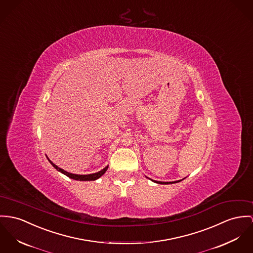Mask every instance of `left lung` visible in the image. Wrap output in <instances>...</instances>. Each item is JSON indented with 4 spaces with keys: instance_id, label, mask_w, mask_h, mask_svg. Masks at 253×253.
<instances>
[{
    "instance_id": "left-lung-1",
    "label": "left lung",
    "mask_w": 253,
    "mask_h": 253,
    "mask_svg": "<svg viewBox=\"0 0 253 253\" xmlns=\"http://www.w3.org/2000/svg\"><path fill=\"white\" fill-rule=\"evenodd\" d=\"M153 182L158 183V184H172V183H177V182H180L181 180H178V181H174V182H161V181H155V180H152Z\"/></svg>"
}]
</instances>
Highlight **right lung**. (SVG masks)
Masks as SVG:
<instances>
[{"label": "right lung", "mask_w": 253, "mask_h": 253, "mask_svg": "<svg viewBox=\"0 0 253 253\" xmlns=\"http://www.w3.org/2000/svg\"><path fill=\"white\" fill-rule=\"evenodd\" d=\"M47 159H48V161L51 163V165H52V166H53L57 170L60 171L61 173L65 174L66 176H68V177H69V178H71V179H74V180H80V181H94V180H96L98 178H100L102 175L104 174V173L107 171V169H108V167H106V168H105V169H103L102 170L98 171L96 173H92V174H73V173L67 172V171L63 170L62 169L58 168V166H56L52 161H50V160H49V158H47Z\"/></svg>", "instance_id": "obj_1"}]
</instances>
